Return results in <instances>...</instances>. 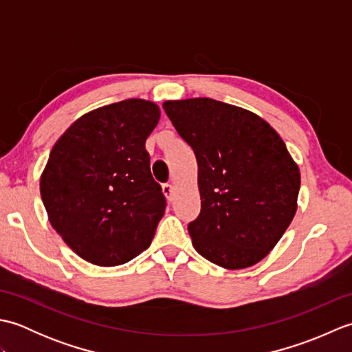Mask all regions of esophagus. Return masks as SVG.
<instances>
[{
    "label": "esophagus",
    "instance_id": "esophagus-1",
    "mask_svg": "<svg viewBox=\"0 0 352 352\" xmlns=\"http://www.w3.org/2000/svg\"><path fill=\"white\" fill-rule=\"evenodd\" d=\"M163 193H164V197L168 198V201H172L174 199V186H172L170 183H166V184H163Z\"/></svg>",
    "mask_w": 352,
    "mask_h": 352
}]
</instances>
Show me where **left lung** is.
Returning <instances> with one entry per match:
<instances>
[{"label":"left lung","instance_id":"obj_1","mask_svg":"<svg viewBox=\"0 0 352 352\" xmlns=\"http://www.w3.org/2000/svg\"><path fill=\"white\" fill-rule=\"evenodd\" d=\"M163 109L198 162L193 248L230 271L258 263L298 208L301 174L286 144L263 118L227 102L189 98Z\"/></svg>","mask_w":352,"mask_h":352}]
</instances>
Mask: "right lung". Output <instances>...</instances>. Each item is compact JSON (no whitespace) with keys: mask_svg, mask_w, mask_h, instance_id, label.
<instances>
[{"mask_svg":"<svg viewBox=\"0 0 352 352\" xmlns=\"http://www.w3.org/2000/svg\"><path fill=\"white\" fill-rule=\"evenodd\" d=\"M160 119L130 98L80 116L52 146L41 175L51 227L89 263L118 266L151 245L166 201L145 142Z\"/></svg>","mask_w":352,"mask_h":352,"instance_id":"obj_1","label":"right lung"}]
</instances>
